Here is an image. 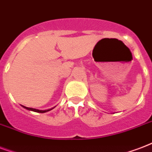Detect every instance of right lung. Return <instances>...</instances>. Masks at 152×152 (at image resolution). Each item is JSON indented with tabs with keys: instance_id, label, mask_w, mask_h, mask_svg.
<instances>
[{
	"instance_id": "1",
	"label": "right lung",
	"mask_w": 152,
	"mask_h": 152,
	"mask_svg": "<svg viewBox=\"0 0 152 152\" xmlns=\"http://www.w3.org/2000/svg\"><path fill=\"white\" fill-rule=\"evenodd\" d=\"M22 107H25V108H26L27 110H29V111L39 112V113H45V112H48V111H50V110L53 109V108H51V109H48V110H38V109H36V108H32V107H25V106H23V105H22Z\"/></svg>"
}]
</instances>
